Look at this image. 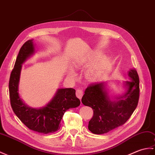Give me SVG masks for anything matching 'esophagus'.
<instances>
[{"label": "esophagus", "instance_id": "obj_1", "mask_svg": "<svg viewBox=\"0 0 155 155\" xmlns=\"http://www.w3.org/2000/svg\"><path fill=\"white\" fill-rule=\"evenodd\" d=\"M76 96L78 98L81 99L82 96H83V91L81 89H77L76 91Z\"/></svg>", "mask_w": 155, "mask_h": 155}]
</instances>
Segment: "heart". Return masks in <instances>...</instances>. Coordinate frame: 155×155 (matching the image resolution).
I'll return each mask as SVG.
<instances>
[{
    "mask_svg": "<svg viewBox=\"0 0 155 155\" xmlns=\"http://www.w3.org/2000/svg\"><path fill=\"white\" fill-rule=\"evenodd\" d=\"M102 53L100 52L96 51L92 53L91 55L86 57V59L82 61V63L78 64V67L84 69L91 68L97 61L102 58ZM110 68V61L107 58H102L94 66L87 71L86 74V78L91 82H98L102 80L108 74Z\"/></svg>",
    "mask_w": 155,
    "mask_h": 155,
    "instance_id": "heart-1",
    "label": "heart"
}]
</instances>
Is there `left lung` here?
<instances>
[{
  "instance_id": "left-lung-1",
  "label": "left lung",
  "mask_w": 155,
  "mask_h": 155,
  "mask_svg": "<svg viewBox=\"0 0 155 155\" xmlns=\"http://www.w3.org/2000/svg\"><path fill=\"white\" fill-rule=\"evenodd\" d=\"M130 81L124 82L127 91L123 96L111 100L105 82L89 84L82 98L84 106L91 107L94 115L88 129L94 134H104L123 125L137 106L139 98V78L134 69L128 72Z\"/></svg>"
}]
</instances>
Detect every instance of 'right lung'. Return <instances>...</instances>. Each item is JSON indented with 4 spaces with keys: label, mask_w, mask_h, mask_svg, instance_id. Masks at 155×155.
Masks as SVG:
<instances>
[{
    "label": "right lung",
    "mask_w": 155,
    "mask_h": 155,
    "mask_svg": "<svg viewBox=\"0 0 155 155\" xmlns=\"http://www.w3.org/2000/svg\"><path fill=\"white\" fill-rule=\"evenodd\" d=\"M35 52L33 39L21 46L10 74L9 94L12 110L20 121L31 130L48 134L59 130L64 112L70 108L80 105L73 88H60L45 107L39 109L31 108L25 104L20 97L18 84L22 64Z\"/></svg>",
    "instance_id": "obj_1"
}]
</instances>
